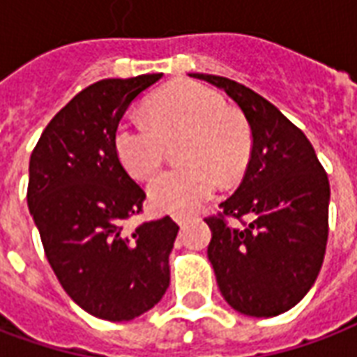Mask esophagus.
<instances>
[{
  "label": "esophagus",
  "instance_id": "34e87169",
  "mask_svg": "<svg viewBox=\"0 0 357 357\" xmlns=\"http://www.w3.org/2000/svg\"><path fill=\"white\" fill-rule=\"evenodd\" d=\"M173 218H175V222L178 226H184L186 222H188V218H186V217H173Z\"/></svg>",
  "mask_w": 357,
  "mask_h": 357
}]
</instances>
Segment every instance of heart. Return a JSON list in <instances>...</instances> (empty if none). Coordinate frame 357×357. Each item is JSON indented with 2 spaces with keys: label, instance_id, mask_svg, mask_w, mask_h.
<instances>
[{
  "label": "heart",
  "instance_id": "heart-1",
  "mask_svg": "<svg viewBox=\"0 0 357 357\" xmlns=\"http://www.w3.org/2000/svg\"><path fill=\"white\" fill-rule=\"evenodd\" d=\"M153 121L131 116L118 127L116 153L135 178L160 167L167 142H182L186 169L163 171L148 186L155 211L188 215L217 190L218 176L236 178L245 169L251 139L245 123L228 112L225 96L207 85L182 82L163 89L152 102Z\"/></svg>",
  "mask_w": 357,
  "mask_h": 357
}]
</instances>
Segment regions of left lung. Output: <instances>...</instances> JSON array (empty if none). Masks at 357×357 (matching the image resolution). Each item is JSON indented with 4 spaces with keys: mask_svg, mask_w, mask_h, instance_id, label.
<instances>
[{
    "mask_svg": "<svg viewBox=\"0 0 357 357\" xmlns=\"http://www.w3.org/2000/svg\"><path fill=\"white\" fill-rule=\"evenodd\" d=\"M192 77L225 91L253 137L239 188L220 204L217 217L205 218L213 234L207 257L218 289L245 316H280L303 301L324 264L329 178L310 140L274 104L228 77ZM226 216L242 225L230 227Z\"/></svg>",
    "mask_w": 357,
    "mask_h": 357,
    "instance_id": "obj_1",
    "label": "left lung"
}]
</instances>
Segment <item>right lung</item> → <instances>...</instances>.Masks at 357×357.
Masks as SVG:
<instances>
[{"label": "right lung", "instance_id": "right-lung-1", "mask_svg": "<svg viewBox=\"0 0 357 357\" xmlns=\"http://www.w3.org/2000/svg\"><path fill=\"white\" fill-rule=\"evenodd\" d=\"M161 74L100 79L54 116L30 155L28 209L54 275L91 316L129 321L169 287V255L178 226L171 217L127 230L140 188L116 153L119 119Z\"/></svg>", "mask_w": 357, "mask_h": 357}]
</instances>
